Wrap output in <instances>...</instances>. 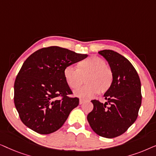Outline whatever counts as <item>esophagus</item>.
I'll use <instances>...</instances> for the list:
<instances>
[{
	"label": "esophagus",
	"instance_id": "34e87169",
	"mask_svg": "<svg viewBox=\"0 0 156 156\" xmlns=\"http://www.w3.org/2000/svg\"><path fill=\"white\" fill-rule=\"evenodd\" d=\"M84 103V100L83 99H80V104H82Z\"/></svg>",
	"mask_w": 156,
	"mask_h": 156
}]
</instances>
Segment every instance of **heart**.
<instances>
[{
	"label": "heart",
	"instance_id": "obj_1",
	"mask_svg": "<svg viewBox=\"0 0 156 156\" xmlns=\"http://www.w3.org/2000/svg\"><path fill=\"white\" fill-rule=\"evenodd\" d=\"M64 75L70 88L78 89L74 94L81 99H90L97 94L106 93L111 89L114 81L112 70L106 66V62L103 58L93 55L81 61L78 64V69L68 66L65 69Z\"/></svg>",
	"mask_w": 156,
	"mask_h": 156
}]
</instances>
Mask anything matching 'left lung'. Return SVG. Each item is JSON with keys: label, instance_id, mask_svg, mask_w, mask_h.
Segmentation results:
<instances>
[{"label": "left lung", "instance_id": "8db88e82", "mask_svg": "<svg viewBox=\"0 0 156 156\" xmlns=\"http://www.w3.org/2000/svg\"><path fill=\"white\" fill-rule=\"evenodd\" d=\"M99 54L108 62L114 81L104 95L106 102L91 101L94 108L87 120L97 135L112 138L125 133L137 119L142 99L140 81L132 64L121 55L110 50Z\"/></svg>", "mask_w": 156, "mask_h": 156}]
</instances>
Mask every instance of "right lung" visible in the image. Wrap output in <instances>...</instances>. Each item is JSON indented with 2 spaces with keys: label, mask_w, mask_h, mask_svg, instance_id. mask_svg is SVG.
Returning a JSON list of instances; mask_svg holds the SVG:
<instances>
[{
  "label": "right lung",
  "mask_w": 156,
  "mask_h": 156,
  "mask_svg": "<svg viewBox=\"0 0 156 156\" xmlns=\"http://www.w3.org/2000/svg\"><path fill=\"white\" fill-rule=\"evenodd\" d=\"M87 56L51 46L27 57L14 84L15 106L26 126L40 134H50L62 126L79 105L77 97H69L72 91L64 71Z\"/></svg>",
  "instance_id": "right-lung-1"
}]
</instances>
